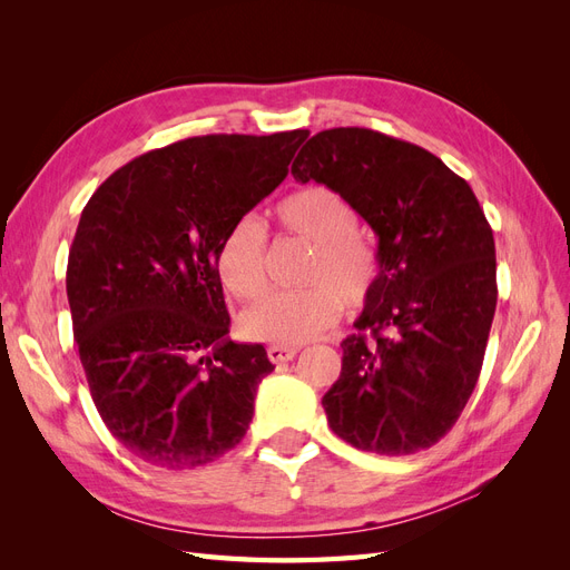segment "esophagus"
Wrapping results in <instances>:
<instances>
[{
	"label": "esophagus",
	"mask_w": 570,
	"mask_h": 570,
	"mask_svg": "<svg viewBox=\"0 0 570 570\" xmlns=\"http://www.w3.org/2000/svg\"><path fill=\"white\" fill-rule=\"evenodd\" d=\"M297 347H281V344H273V347H268V358L273 361V364H285V361H292L297 356Z\"/></svg>",
	"instance_id": "obj_1"
}]
</instances>
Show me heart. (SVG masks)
Listing matches in <instances>:
<instances>
[{
  "instance_id": "obj_1",
  "label": "heart",
  "mask_w": 570,
  "mask_h": 570,
  "mask_svg": "<svg viewBox=\"0 0 570 570\" xmlns=\"http://www.w3.org/2000/svg\"><path fill=\"white\" fill-rule=\"evenodd\" d=\"M275 218L295 237L314 245L302 289L271 292L239 318L247 337L302 344L335 325L342 299L358 304L377 273V256L356 230V209L325 185H308L275 206ZM218 278L233 297L256 299L266 287V228L256 216L237 218L216 252Z\"/></svg>"
}]
</instances>
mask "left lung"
<instances>
[{
	"label": "left lung",
	"mask_w": 570,
	"mask_h": 570,
	"mask_svg": "<svg viewBox=\"0 0 570 570\" xmlns=\"http://www.w3.org/2000/svg\"><path fill=\"white\" fill-rule=\"evenodd\" d=\"M292 176L335 189L377 237L381 273L323 394L327 423L364 452L428 450L450 433L482 368L497 306L490 223L435 154L368 128L314 135Z\"/></svg>",
	"instance_id": "obj_1"
}]
</instances>
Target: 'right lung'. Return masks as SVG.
Wrapping results in <instances>:
<instances>
[{"instance_id": "1", "label": "right lung", "mask_w": 570, "mask_h": 570, "mask_svg": "<svg viewBox=\"0 0 570 570\" xmlns=\"http://www.w3.org/2000/svg\"><path fill=\"white\" fill-rule=\"evenodd\" d=\"M306 137H189L118 168L80 214L66 271L80 364L109 433L149 465L197 469L247 433L275 366L228 337L216 252Z\"/></svg>"}]
</instances>
